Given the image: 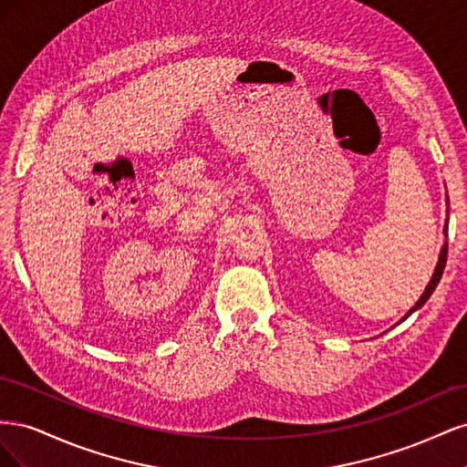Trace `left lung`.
Here are the masks:
<instances>
[{"mask_svg": "<svg viewBox=\"0 0 467 467\" xmlns=\"http://www.w3.org/2000/svg\"><path fill=\"white\" fill-rule=\"evenodd\" d=\"M446 228H448V223H446ZM444 232H446V230H444ZM446 255H448V244H444V247H442V251H441V259H438V265H436V268H434V275H432V278H431V282H429V286L425 288V294H422L420 298H419V302H417L411 309H409L407 316H405L403 319H407V317L411 316L413 312H417V309H419V307H422V304H425V302L431 298V294L434 292L436 285H438V282H441V276H442V273H444V266H446ZM403 319H401V321H403Z\"/></svg>", "mask_w": 467, "mask_h": 467, "instance_id": "obj_1", "label": "left lung"}]
</instances>
